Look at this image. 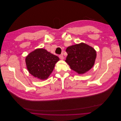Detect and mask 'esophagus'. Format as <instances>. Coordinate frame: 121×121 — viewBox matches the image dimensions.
Masks as SVG:
<instances>
[{"mask_svg":"<svg viewBox=\"0 0 121 121\" xmlns=\"http://www.w3.org/2000/svg\"><path fill=\"white\" fill-rule=\"evenodd\" d=\"M59 58H60V60H63L64 59V57H63V56L62 54L59 55Z\"/></svg>","mask_w":121,"mask_h":121,"instance_id":"34e87169","label":"esophagus"}]
</instances>
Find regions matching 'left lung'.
I'll list each match as a JSON object with an SVG mask.
<instances>
[{
	"instance_id": "1",
	"label": "left lung",
	"mask_w": 121,
	"mask_h": 121,
	"mask_svg": "<svg viewBox=\"0 0 121 121\" xmlns=\"http://www.w3.org/2000/svg\"><path fill=\"white\" fill-rule=\"evenodd\" d=\"M65 61L71 69L78 74H83L89 70L94 64L96 52L93 48L84 43L68 47Z\"/></svg>"
}]
</instances>
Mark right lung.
<instances>
[{
	"label": "right lung",
	"instance_id": "1",
	"mask_svg": "<svg viewBox=\"0 0 121 121\" xmlns=\"http://www.w3.org/2000/svg\"><path fill=\"white\" fill-rule=\"evenodd\" d=\"M59 57L43 49H37L30 52L25 61L30 73L41 80L47 79L53 70Z\"/></svg>",
	"mask_w": 121,
	"mask_h": 121
}]
</instances>
